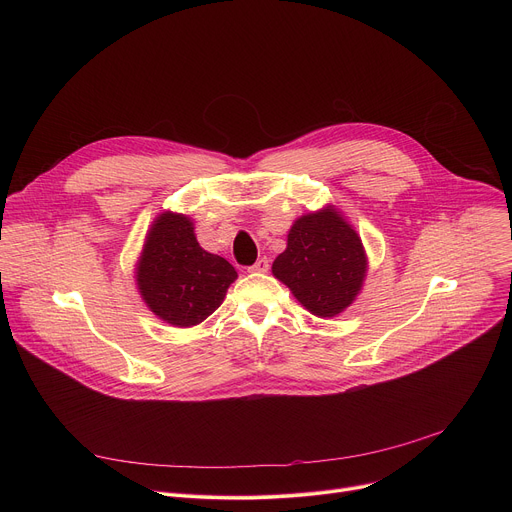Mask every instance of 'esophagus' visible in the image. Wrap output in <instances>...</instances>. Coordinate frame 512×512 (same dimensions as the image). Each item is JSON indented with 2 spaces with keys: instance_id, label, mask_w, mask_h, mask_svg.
Instances as JSON below:
<instances>
[{
  "instance_id": "esophagus-1",
  "label": "esophagus",
  "mask_w": 512,
  "mask_h": 512,
  "mask_svg": "<svg viewBox=\"0 0 512 512\" xmlns=\"http://www.w3.org/2000/svg\"><path fill=\"white\" fill-rule=\"evenodd\" d=\"M249 271H251V273H267V271H269V259H267V257L257 259V263L251 265Z\"/></svg>"
}]
</instances>
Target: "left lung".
I'll use <instances>...</instances> for the list:
<instances>
[{
    "label": "left lung",
    "mask_w": 512,
    "mask_h": 512,
    "mask_svg": "<svg viewBox=\"0 0 512 512\" xmlns=\"http://www.w3.org/2000/svg\"><path fill=\"white\" fill-rule=\"evenodd\" d=\"M271 271L310 314L334 318L360 294L369 257L340 208L326 204L296 218Z\"/></svg>",
    "instance_id": "left-lung-1"
}]
</instances>
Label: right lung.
<instances>
[{
    "label": "right lung",
    "instance_id": "add662e5",
    "mask_svg": "<svg viewBox=\"0 0 512 512\" xmlns=\"http://www.w3.org/2000/svg\"><path fill=\"white\" fill-rule=\"evenodd\" d=\"M133 273L143 304L174 328L204 322L237 279L227 259L198 245L192 218L172 210L154 218Z\"/></svg>",
    "mask_w": 512,
    "mask_h": 512
}]
</instances>
